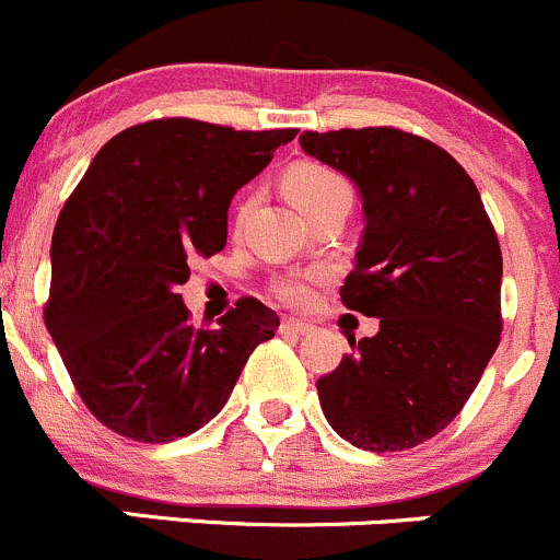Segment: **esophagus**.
<instances>
[{"instance_id": "1", "label": "esophagus", "mask_w": 560, "mask_h": 560, "mask_svg": "<svg viewBox=\"0 0 560 560\" xmlns=\"http://www.w3.org/2000/svg\"><path fill=\"white\" fill-rule=\"evenodd\" d=\"M280 329L291 331V335H310V331H313V324H304V320L296 318H282Z\"/></svg>"}]
</instances>
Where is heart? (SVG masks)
<instances>
[{"instance_id": "obj_1", "label": "heart", "mask_w": 560, "mask_h": 560, "mask_svg": "<svg viewBox=\"0 0 560 560\" xmlns=\"http://www.w3.org/2000/svg\"><path fill=\"white\" fill-rule=\"evenodd\" d=\"M282 187H285L288 198L302 209L304 214H315L318 209L329 207V203L337 201H348L351 203L353 190L348 185L346 176L340 171L329 168V165H320V163H296L285 171L282 176ZM253 207V196H247L245 201H240L234 214V223L240 229L245 223L247 212ZM326 280L324 269H310V272L302 275H285V278H278L272 282V291L275 296L282 299L285 304H293V307H302L313 299L315 285Z\"/></svg>"}]
</instances>
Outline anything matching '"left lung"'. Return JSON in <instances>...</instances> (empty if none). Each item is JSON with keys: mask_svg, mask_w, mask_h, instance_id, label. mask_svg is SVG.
<instances>
[{"mask_svg": "<svg viewBox=\"0 0 560 560\" xmlns=\"http://www.w3.org/2000/svg\"><path fill=\"white\" fill-rule=\"evenodd\" d=\"M304 152L351 176L364 236L340 288L378 318L353 340L318 400L337 435L364 452H406L439 435L474 395L501 342V245L479 190L439 143L397 127L304 130Z\"/></svg>", "mask_w": 560, "mask_h": 560, "instance_id": "left-lung-1", "label": "left lung"}]
</instances>
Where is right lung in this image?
Listing matches in <instances>:
<instances>
[{"label": "right lung", "mask_w": 560, "mask_h": 560, "mask_svg": "<svg viewBox=\"0 0 560 560\" xmlns=\"http://www.w3.org/2000/svg\"><path fill=\"white\" fill-rule=\"evenodd\" d=\"M285 130H234L187 116L110 138L59 212L43 307L92 417L141 444L185 439L218 417L280 318L253 296L218 326H192L187 264L229 236V203L261 174Z\"/></svg>", "instance_id": "add662e5"}]
</instances>
